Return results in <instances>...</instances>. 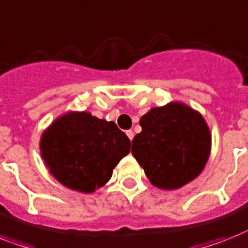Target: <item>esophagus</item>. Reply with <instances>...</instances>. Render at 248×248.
Listing matches in <instances>:
<instances>
[{"label": "esophagus", "instance_id": "34e87169", "mask_svg": "<svg viewBox=\"0 0 248 248\" xmlns=\"http://www.w3.org/2000/svg\"><path fill=\"white\" fill-rule=\"evenodd\" d=\"M126 135H127L128 139H130L131 141H132V139H134V131H132V130H127V131H126Z\"/></svg>", "mask_w": 248, "mask_h": 248}]
</instances>
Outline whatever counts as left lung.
<instances>
[{
    "instance_id": "obj_1",
    "label": "left lung",
    "mask_w": 248,
    "mask_h": 248,
    "mask_svg": "<svg viewBox=\"0 0 248 248\" xmlns=\"http://www.w3.org/2000/svg\"><path fill=\"white\" fill-rule=\"evenodd\" d=\"M142 131L131 153L158 188L177 190L204 170L211 135L204 117L180 102L152 108L140 118Z\"/></svg>"
}]
</instances>
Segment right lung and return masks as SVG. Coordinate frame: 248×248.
Segmentation results:
<instances>
[{"mask_svg": "<svg viewBox=\"0 0 248 248\" xmlns=\"http://www.w3.org/2000/svg\"><path fill=\"white\" fill-rule=\"evenodd\" d=\"M40 154L52 176L71 190L92 194L130 153V139L114 122L89 112H67L40 138Z\"/></svg>", "mask_w": 248, "mask_h": 248, "instance_id": "right-lung-1", "label": "right lung"}]
</instances>
